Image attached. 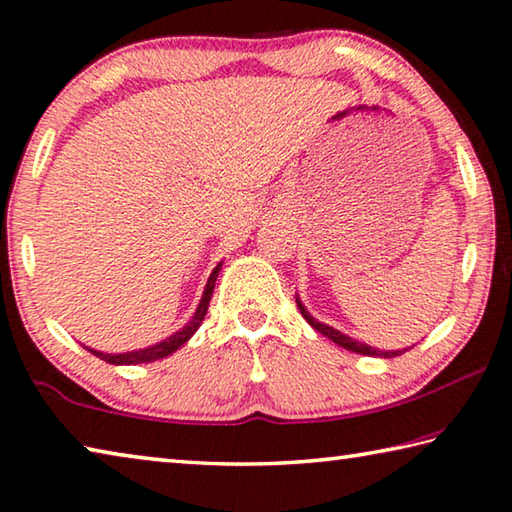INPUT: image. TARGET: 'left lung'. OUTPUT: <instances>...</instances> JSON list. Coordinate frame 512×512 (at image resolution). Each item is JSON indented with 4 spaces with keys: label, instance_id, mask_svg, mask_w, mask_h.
<instances>
[{
    "label": "left lung",
    "instance_id": "left-lung-1",
    "mask_svg": "<svg viewBox=\"0 0 512 512\" xmlns=\"http://www.w3.org/2000/svg\"><path fill=\"white\" fill-rule=\"evenodd\" d=\"M296 302H298V307H300V314H302V318L307 320V323L316 329V332H320L323 336H327L329 341H334L336 345H341V348H345V350H350V352H357V354H368V357H384V359H391V357H400V354H404L406 350H393V352H384V350H377V348H372V345H366V343H359V341H354V339H350V336H345L343 332H339V329H334V327H329V325H325V323H318V320L309 314V311L305 309V305H302V302L296 298Z\"/></svg>",
    "mask_w": 512,
    "mask_h": 512
}]
</instances>
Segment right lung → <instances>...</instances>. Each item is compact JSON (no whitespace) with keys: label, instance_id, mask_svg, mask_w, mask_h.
I'll list each match as a JSON object with an SVG mask.
<instances>
[{"label":"right lung","instance_id":"1","mask_svg":"<svg viewBox=\"0 0 512 512\" xmlns=\"http://www.w3.org/2000/svg\"><path fill=\"white\" fill-rule=\"evenodd\" d=\"M219 271H221V264H216L212 275H210V280H207V284H205L203 298H201V302H198L192 320H189V323L183 329H178L176 334H171L169 339H164V341L155 343V345H149V348L133 350V352H121V354H108V352H99L94 348H85V350L92 352L94 357H99L106 363H112V366H137V363H151V361L169 357V354L176 352L180 345H185L189 339H192L196 329L201 327L203 318L207 314V307H210V300H212V293H214V282H216V277H219Z\"/></svg>","mask_w":512,"mask_h":512}]
</instances>
